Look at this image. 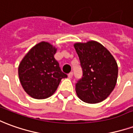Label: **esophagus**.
Wrapping results in <instances>:
<instances>
[{
    "instance_id": "esophagus-1",
    "label": "esophagus",
    "mask_w": 133,
    "mask_h": 133,
    "mask_svg": "<svg viewBox=\"0 0 133 133\" xmlns=\"http://www.w3.org/2000/svg\"><path fill=\"white\" fill-rule=\"evenodd\" d=\"M68 78H71L73 77V73H72V72H71V73H70L68 75Z\"/></svg>"
}]
</instances>
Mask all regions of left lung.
<instances>
[{"instance_id":"1","label":"left lung","mask_w":133,"mask_h":133,"mask_svg":"<svg viewBox=\"0 0 133 133\" xmlns=\"http://www.w3.org/2000/svg\"><path fill=\"white\" fill-rule=\"evenodd\" d=\"M74 47L81 62L83 76L76 84L83 102L96 104L108 97L115 89L118 66L109 51L98 42H76Z\"/></svg>"}]
</instances>
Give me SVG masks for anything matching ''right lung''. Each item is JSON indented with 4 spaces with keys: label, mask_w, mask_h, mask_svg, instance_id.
Here are the masks:
<instances>
[{
    "label": "right lung",
    "mask_w": 133,
    "mask_h": 133,
    "mask_svg": "<svg viewBox=\"0 0 133 133\" xmlns=\"http://www.w3.org/2000/svg\"><path fill=\"white\" fill-rule=\"evenodd\" d=\"M57 48L47 42H41L26 54L18 65V77L28 95L44 99L55 92L62 78V72L54 55Z\"/></svg>",
    "instance_id": "right-lung-1"
}]
</instances>
